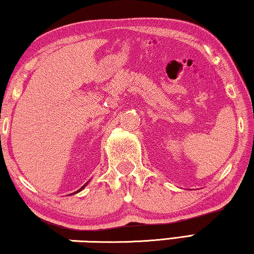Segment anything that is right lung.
<instances>
[{"label":"right lung","instance_id":"obj_1","mask_svg":"<svg viewBox=\"0 0 254 254\" xmlns=\"http://www.w3.org/2000/svg\"><path fill=\"white\" fill-rule=\"evenodd\" d=\"M85 186H86V184H85V185H84V186H83V187H80V188H79V189H78V190H77V191H75V192H74V194H76V192H78V191H80V190H81V189H83V188H84V187H85Z\"/></svg>","mask_w":254,"mask_h":254}]
</instances>
